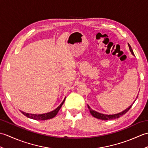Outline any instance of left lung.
<instances>
[{
    "instance_id": "1",
    "label": "left lung",
    "mask_w": 148,
    "mask_h": 148,
    "mask_svg": "<svg viewBox=\"0 0 148 148\" xmlns=\"http://www.w3.org/2000/svg\"><path fill=\"white\" fill-rule=\"evenodd\" d=\"M128 47H129L130 51L131 52L132 54L134 56H135L133 50H132V49L130 45L128 43ZM137 97L138 96H137L136 98H137ZM136 100V99L134 100V102H133V103H132V105H130L126 109H125L124 111H123L122 112H120L119 113H116V114H102V113L98 112H97L95 111H94V110H93L92 109H91L90 107L88 105V109L90 110V112L91 113V114H92L93 116V117H95V118H96L97 119H102V120H111V119H114L118 118L120 117V116L125 114V113H126L127 111H128V110H129L132 108V105L134 104V103L135 102Z\"/></svg>"
}]
</instances>
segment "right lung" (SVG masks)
Instances as JSON below:
<instances>
[{"label":"right lung","mask_w":148,"mask_h":148,"mask_svg":"<svg viewBox=\"0 0 148 148\" xmlns=\"http://www.w3.org/2000/svg\"><path fill=\"white\" fill-rule=\"evenodd\" d=\"M65 100V98L64 99V100H63V102L61 103V104L60 105L58 108H56L55 110H53V111H52L51 112L45 113V114H30V113H27V112L21 111H20L21 112L22 114H24L25 116H26L27 118H29L30 119H36V120H46V119H51L53 118H54L55 116L57 114V113L58 112L59 110L60 109L61 107L62 106L63 104H64Z\"/></svg>","instance_id":"add662e5"}]
</instances>
